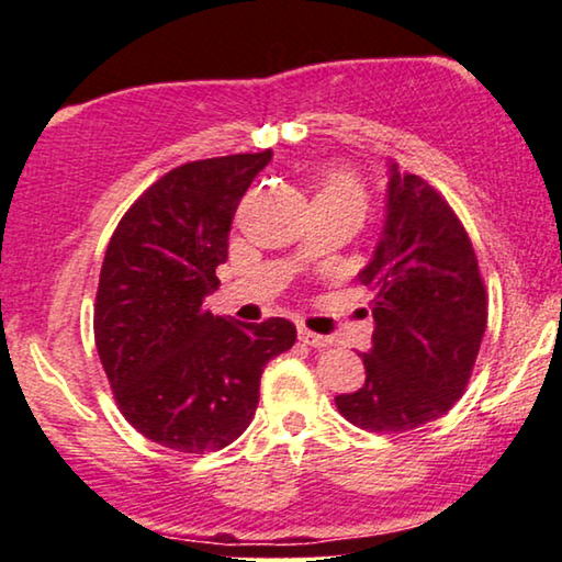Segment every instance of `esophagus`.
<instances>
[{
	"instance_id": "esophagus-1",
	"label": "esophagus",
	"mask_w": 562,
	"mask_h": 562,
	"mask_svg": "<svg viewBox=\"0 0 562 562\" xmlns=\"http://www.w3.org/2000/svg\"><path fill=\"white\" fill-rule=\"evenodd\" d=\"M297 336H300V341L307 344V346H313V349H326V346L334 344L328 336L313 334V330H307L305 326H297Z\"/></svg>"
}]
</instances>
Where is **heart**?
Here are the masks:
<instances>
[{"mask_svg": "<svg viewBox=\"0 0 562 562\" xmlns=\"http://www.w3.org/2000/svg\"><path fill=\"white\" fill-rule=\"evenodd\" d=\"M363 186L359 183V178L353 176L349 170H341V168H334L326 172V178H323V183L318 188V193H315V201H351V203H359L363 209Z\"/></svg>", "mask_w": 562, "mask_h": 562, "instance_id": "1", "label": "heart"}]
</instances>
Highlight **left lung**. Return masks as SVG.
<instances>
[{
    "mask_svg": "<svg viewBox=\"0 0 562 562\" xmlns=\"http://www.w3.org/2000/svg\"><path fill=\"white\" fill-rule=\"evenodd\" d=\"M386 195L382 241L359 274L376 321L367 379L336 407L361 430L405 432L463 397L488 297L469 234L436 188L392 165Z\"/></svg>",
    "mask_w": 562,
    "mask_h": 562,
    "instance_id": "1",
    "label": "left lung"
}]
</instances>
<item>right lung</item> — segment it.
<instances>
[{
    "instance_id": "1",
    "label": "right lung",
    "mask_w": 562,
    "mask_h": 562,
    "mask_svg": "<svg viewBox=\"0 0 562 562\" xmlns=\"http://www.w3.org/2000/svg\"><path fill=\"white\" fill-rule=\"evenodd\" d=\"M272 149L165 172L116 224L99 274L93 338L116 407L157 446L221 450L249 428L267 361L295 344L284 318L232 323L218 288L236 205Z\"/></svg>"
}]
</instances>
